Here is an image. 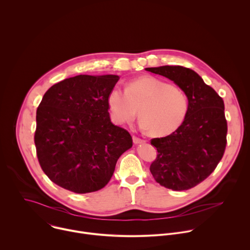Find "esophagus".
I'll use <instances>...</instances> for the list:
<instances>
[{
    "instance_id": "1",
    "label": "esophagus",
    "mask_w": 250,
    "mask_h": 250,
    "mask_svg": "<svg viewBox=\"0 0 250 250\" xmlns=\"http://www.w3.org/2000/svg\"><path fill=\"white\" fill-rule=\"evenodd\" d=\"M132 140H133V144L134 145H140V144H145V142H146L145 139H141V138H139V137H137L135 135L132 136Z\"/></svg>"
}]
</instances>
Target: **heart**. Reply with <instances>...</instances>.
Listing matches in <instances>:
<instances>
[{"label": "heart", "mask_w": 250, "mask_h": 250, "mask_svg": "<svg viewBox=\"0 0 250 250\" xmlns=\"http://www.w3.org/2000/svg\"><path fill=\"white\" fill-rule=\"evenodd\" d=\"M108 105L115 123L123 125L141 118L140 125L154 136L172 133L184 122L189 103L185 93L156 77L144 75L131 81L126 90L113 88Z\"/></svg>", "instance_id": "heart-1"}]
</instances>
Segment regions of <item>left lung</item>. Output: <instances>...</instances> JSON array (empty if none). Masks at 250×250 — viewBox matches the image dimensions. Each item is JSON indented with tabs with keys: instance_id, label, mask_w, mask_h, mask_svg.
I'll list each match as a JSON object with an SVG mask.
<instances>
[{
	"instance_id": "obj_1",
	"label": "left lung",
	"mask_w": 250,
	"mask_h": 250,
	"mask_svg": "<svg viewBox=\"0 0 250 250\" xmlns=\"http://www.w3.org/2000/svg\"><path fill=\"white\" fill-rule=\"evenodd\" d=\"M146 70L173 81L189 103L179 127L165 137L151 139L158 153L150 172L165 188L191 189L208 177L224 156L228 132L224 101L192 69L166 65Z\"/></svg>"
}]
</instances>
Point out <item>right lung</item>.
<instances>
[{
    "label": "right lung",
    "instance_id": "1",
    "mask_svg": "<svg viewBox=\"0 0 250 250\" xmlns=\"http://www.w3.org/2000/svg\"><path fill=\"white\" fill-rule=\"evenodd\" d=\"M120 77L78 75L44 94L37 111L34 144L42 169L77 194L109 183L120 156L132 146L127 130L111 122L108 96Z\"/></svg>",
    "mask_w": 250,
    "mask_h": 250
}]
</instances>
